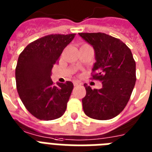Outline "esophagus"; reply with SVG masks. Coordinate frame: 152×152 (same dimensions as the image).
Listing matches in <instances>:
<instances>
[{
	"instance_id": "1",
	"label": "esophagus",
	"mask_w": 152,
	"mask_h": 152,
	"mask_svg": "<svg viewBox=\"0 0 152 152\" xmlns=\"http://www.w3.org/2000/svg\"><path fill=\"white\" fill-rule=\"evenodd\" d=\"M73 84L74 86H79V85H81V83L80 82V81H74Z\"/></svg>"
}]
</instances>
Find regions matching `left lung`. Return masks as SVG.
I'll return each mask as SVG.
<instances>
[{
    "label": "left lung",
    "instance_id": "8db88e82",
    "mask_svg": "<svg viewBox=\"0 0 152 152\" xmlns=\"http://www.w3.org/2000/svg\"><path fill=\"white\" fill-rule=\"evenodd\" d=\"M94 48L96 61L92 79L102 82L101 89L84 83L82 99L84 113L96 120H109L124 110L134 88L136 62L130 49L120 39L104 33H79Z\"/></svg>",
    "mask_w": 152,
    "mask_h": 152
}]
</instances>
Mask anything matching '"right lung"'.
I'll list each match as a JSON object with an SVG mask.
<instances>
[{"instance_id":"obj_1","label":"right lung","mask_w":152,"mask_h":152,"mask_svg":"<svg viewBox=\"0 0 152 152\" xmlns=\"http://www.w3.org/2000/svg\"><path fill=\"white\" fill-rule=\"evenodd\" d=\"M76 34H49L28 44L19 56L15 68L18 94L27 110L39 120L61 118L73 89V83L51 80V70Z\"/></svg>"}]
</instances>
